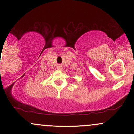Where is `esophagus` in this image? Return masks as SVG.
<instances>
[{"label": "esophagus", "mask_w": 134, "mask_h": 134, "mask_svg": "<svg viewBox=\"0 0 134 134\" xmlns=\"http://www.w3.org/2000/svg\"><path fill=\"white\" fill-rule=\"evenodd\" d=\"M57 68H58V70H62V66H61V65H58L57 66Z\"/></svg>", "instance_id": "obj_1"}]
</instances>
